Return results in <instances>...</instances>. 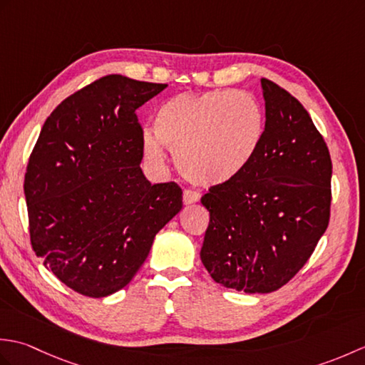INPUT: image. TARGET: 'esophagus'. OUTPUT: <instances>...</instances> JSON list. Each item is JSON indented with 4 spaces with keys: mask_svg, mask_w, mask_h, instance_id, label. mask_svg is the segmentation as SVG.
Here are the masks:
<instances>
[{
    "mask_svg": "<svg viewBox=\"0 0 365 365\" xmlns=\"http://www.w3.org/2000/svg\"><path fill=\"white\" fill-rule=\"evenodd\" d=\"M200 199V192L195 191V190H185L183 191V204L185 205H190V204H195Z\"/></svg>",
    "mask_w": 365,
    "mask_h": 365,
    "instance_id": "1",
    "label": "esophagus"
}]
</instances>
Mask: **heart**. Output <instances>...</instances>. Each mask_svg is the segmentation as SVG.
I'll use <instances>...</instances> for the list:
<instances>
[{
	"label": "heart",
	"instance_id": "heart-1",
	"mask_svg": "<svg viewBox=\"0 0 365 365\" xmlns=\"http://www.w3.org/2000/svg\"><path fill=\"white\" fill-rule=\"evenodd\" d=\"M263 115L257 102L242 91L185 92L165 100L155 114V135L143 139L145 157L161 165L165 149L175 153L180 173L197 185L234 180L257 153Z\"/></svg>",
	"mask_w": 365,
	"mask_h": 365
}]
</instances>
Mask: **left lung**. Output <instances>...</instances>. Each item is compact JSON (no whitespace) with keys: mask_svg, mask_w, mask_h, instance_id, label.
<instances>
[{"mask_svg":"<svg viewBox=\"0 0 365 365\" xmlns=\"http://www.w3.org/2000/svg\"><path fill=\"white\" fill-rule=\"evenodd\" d=\"M265 130L234 180L213 185L200 260L227 289L269 293L306 265L331 215L332 163L311 115L290 92L262 78Z\"/></svg>","mask_w":365,"mask_h":365,"instance_id":"obj_1","label":"left lung"}]
</instances>
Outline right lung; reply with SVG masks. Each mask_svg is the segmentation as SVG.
<instances>
[{
	"label": "right lung",
	"mask_w": 365,
	"mask_h": 365,
	"mask_svg": "<svg viewBox=\"0 0 365 365\" xmlns=\"http://www.w3.org/2000/svg\"><path fill=\"white\" fill-rule=\"evenodd\" d=\"M168 84L108 75L46 118L25 174L29 238L61 282L84 297L123 289L155 235L182 210L175 182L144 177L136 110Z\"/></svg>",
	"instance_id": "right-lung-1"
}]
</instances>
